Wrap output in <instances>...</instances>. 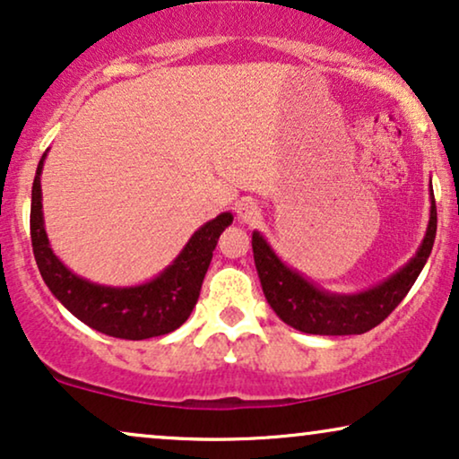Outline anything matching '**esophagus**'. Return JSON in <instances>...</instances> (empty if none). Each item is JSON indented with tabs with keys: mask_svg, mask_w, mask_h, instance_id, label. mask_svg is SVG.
<instances>
[{
	"mask_svg": "<svg viewBox=\"0 0 459 459\" xmlns=\"http://www.w3.org/2000/svg\"><path fill=\"white\" fill-rule=\"evenodd\" d=\"M236 212H238V219H240L242 223H255L261 217V208L257 206V202H253L248 198L238 202Z\"/></svg>",
	"mask_w": 459,
	"mask_h": 459,
	"instance_id": "34e87169",
	"label": "esophagus"
}]
</instances>
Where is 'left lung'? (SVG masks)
<instances>
[{
	"mask_svg": "<svg viewBox=\"0 0 459 459\" xmlns=\"http://www.w3.org/2000/svg\"><path fill=\"white\" fill-rule=\"evenodd\" d=\"M430 221L420 251L407 265L377 287L354 295H337L318 289L299 272L284 265L259 231H253V257L267 303L276 316L297 331L312 335H360L384 323L404 299L424 270L437 238V204L430 194Z\"/></svg>",
	"mask_w": 459,
	"mask_h": 459,
	"instance_id": "1",
	"label": "left lung"
}]
</instances>
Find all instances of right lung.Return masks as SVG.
Instances as JSON below:
<instances>
[{"instance_id":"add662e5","label":"right lung","mask_w":459,"mask_h":459,"mask_svg":"<svg viewBox=\"0 0 459 459\" xmlns=\"http://www.w3.org/2000/svg\"><path fill=\"white\" fill-rule=\"evenodd\" d=\"M44 160L46 153L35 170L31 189V244L41 278L52 295L75 318L109 337L134 342V339L166 335L178 329L198 301L202 281L211 265L219 236L234 221L231 212H221L212 221L202 225L189 238L178 257L153 281L124 289L94 284L67 270L48 242L39 183Z\"/></svg>"}]
</instances>
